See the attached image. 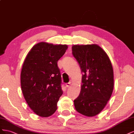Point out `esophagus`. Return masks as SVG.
I'll use <instances>...</instances> for the list:
<instances>
[{"instance_id": "1", "label": "esophagus", "mask_w": 134, "mask_h": 134, "mask_svg": "<svg viewBox=\"0 0 134 134\" xmlns=\"http://www.w3.org/2000/svg\"><path fill=\"white\" fill-rule=\"evenodd\" d=\"M71 82H68V83H67L66 84V86L67 87H69V86H71Z\"/></svg>"}]
</instances>
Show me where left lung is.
<instances>
[{
	"instance_id": "left-lung-1",
	"label": "left lung",
	"mask_w": 134,
	"mask_h": 134,
	"mask_svg": "<svg viewBox=\"0 0 134 134\" xmlns=\"http://www.w3.org/2000/svg\"><path fill=\"white\" fill-rule=\"evenodd\" d=\"M72 51L82 73L81 91L74 100L75 109L84 116H95L104 108L113 92L111 62L97 45H76Z\"/></svg>"
}]
</instances>
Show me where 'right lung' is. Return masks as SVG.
Masks as SVG:
<instances>
[{"mask_svg":"<svg viewBox=\"0 0 134 134\" xmlns=\"http://www.w3.org/2000/svg\"><path fill=\"white\" fill-rule=\"evenodd\" d=\"M67 48L41 42L34 46L24 61L21 73L22 93L30 108L39 116H50L57 109L63 94L57 62Z\"/></svg>","mask_w":134,"mask_h":134,"instance_id":"right-lung-1","label":"right lung"}]
</instances>
